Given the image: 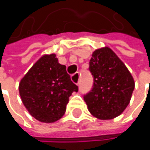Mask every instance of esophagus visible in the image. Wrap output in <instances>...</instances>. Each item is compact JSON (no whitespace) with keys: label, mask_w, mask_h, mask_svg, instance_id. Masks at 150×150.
<instances>
[{"label":"esophagus","mask_w":150,"mask_h":150,"mask_svg":"<svg viewBox=\"0 0 150 150\" xmlns=\"http://www.w3.org/2000/svg\"><path fill=\"white\" fill-rule=\"evenodd\" d=\"M79 80H80V75H79V73H75V75H73L72 77H71V81L74 83H75L76 85L79 84Z\"/></svg>","instance_id":"34e87169"}]
</instances>
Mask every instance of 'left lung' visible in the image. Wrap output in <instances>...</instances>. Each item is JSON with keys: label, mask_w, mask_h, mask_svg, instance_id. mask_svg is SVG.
Masks as SVG:
<instances>
[{"label": "left lung", "mask_w": 150, "mask_h": 150, "mask_svg": "<svg viewBox=\"0 0 150 150\" xmlns=\"http://www.w3.org/2000/svg\"><path fill=\"white\" fill-rule=\"evenodd\" d=\"M92 90L83 98L90 114L100 120L120 115L129 104L135 81L128 68L108 47L95 50L89 61Z\"/></svg>", "instance_id": "8db88e82"}]
</instances>
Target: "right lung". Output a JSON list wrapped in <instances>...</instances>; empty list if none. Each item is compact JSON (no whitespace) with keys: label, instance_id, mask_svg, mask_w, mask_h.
<instances>
[{"label":"right lung","instance_id":"add662e5","mask_svg":"<svg viewBox=\"0 0 150 150\" xmlns=\"http://www.w3.org/2000/svg\"><path fill=\"white\" fill-rule=\"evenodd\" d=\"M74 91H78V87L55 54L42 55L19 83V94L26 109L44 123L55 122L63 116Z\"/></svg>","mask_w":150,"mask_h":150}]
</instances>
